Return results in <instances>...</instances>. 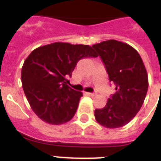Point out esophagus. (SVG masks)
<instances>
[{"label": "esophagus", "mask_w": 161, "mask_h": 161, "mask_svg": "<svg viewBox=\"0 0 161 161\" xmlns=\"http://www.w3.org/2000/svg\"><path fill=\"white\" fill-rule=\"evenodd\" d=\"M87 94H88V96H91V97H94V96L96 95V93H87Z\"/></svg>", "instance_id": "obj_1"}]
</instances>
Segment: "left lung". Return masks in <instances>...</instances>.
Instances as JSON below:
<instances>
[{"label":"left lung","mask_w":161,"mask_h":161,"mask_svg":"<svg viewBox=\"0 0 161 161\" xmlns=\"http://www.w3.org/2000/svg\"><path fill=\"white\" fill-rule=\"evenodd\" d=\"M93 47L100 56L116 90L105 107L95 109V119L108 129L123 127L142 107L149 86L147 71L139 53L129 44L108 40Z\"/></svg>","instance_id":"obj_1"}]
</instances>
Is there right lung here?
<instances>
[{
	"label": "right lung",
	"mask_w": 161,
	"mask_h": 161,
	"mask_svg": "<svg viewBox=\"0 0 161 161\" xmlns=\"http://www.w3.org/2000/svg\"><path fill=\"white\" fill-rule=\"evenodd\" d=\"M98 57L88 45L54 42L34 49L21 68L22 88L31 109L42 121L63 125L75 114L83 93L71 88L67 78L83 58Z\"/></svg>",
	"instance_id": "right-lung-1"
}]
</instances>
